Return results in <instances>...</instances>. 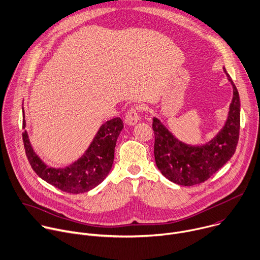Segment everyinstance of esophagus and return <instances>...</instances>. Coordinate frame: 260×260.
<instances>
[{"mask_svg":"<svg viewBox=\"0 0 260 260\" xmlns=\"http://www.w3.org/2000/svg\"><path fill=\"white\" fill-rule=\"evenodd\" d=\"M140 120H141V116L139 115L138 111L134 108H132L127 111V113L125 115V118H124L125 123L128 124V125H135Z\"/></svg>","mask_w":260,"mask_h":260,"instance_id":"34e87169","label":"esophagus"}]
</instances>
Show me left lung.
<instances>
[{
	"label": "left lung",
	"mask_w": 260,
	"mask_h": 260,
	"mask_svg": "<svg viewBox=\"0 0 260 260\" xmlns=\"http://www.w3.org/2000/svg\"><path fill=\"white\" fill-rule=\"evenodd\" d=\"M233 99L222 128L209 142L189 145L179 140L157 117L152 127L155 136L154 156L158 169L170 182L181 186L204 183L234 155L240 131V97L230 74Z\"/></svg>",
	"instance_id": "8db88e82"
}]
</instances>
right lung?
Returning <instances> with one entry per match:
<instances>
[{
    "instance_id": "add662e5",
    "label": "right lung",
    "mask_w": 260,
    "mask_h": 260,
    "mask_svg": "<svg viewBox=\"0 0 260 260\" xmlns=\"http://www.w3.org/2000/svg\"><path fill=\"white\" fill-rule=\"evenodd\" d=\"M22 134L27 159L36 174L48 184L66 193L79 194L93 190L109 175L114 160V149L123 128L121 118L116 117L103 123L84 153L64 167H51L35 152L27 134L25 114L22 107Z\"/></svg>"
}]
</instances>
